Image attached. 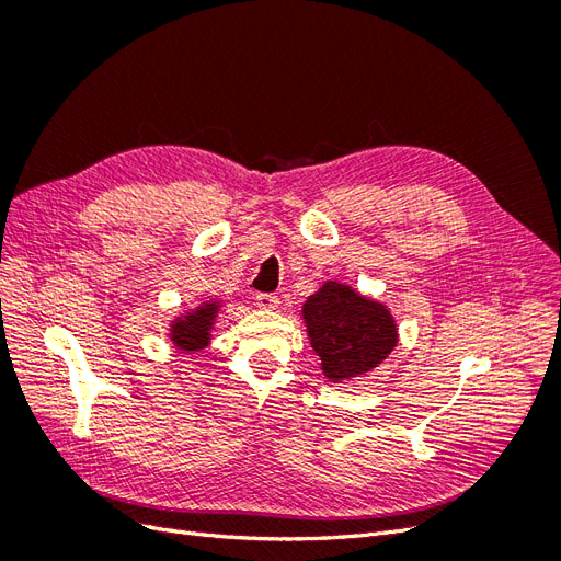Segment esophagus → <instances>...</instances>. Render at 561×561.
Instances as JSON below:
<instances>
[{"label":"esophagus","mask_w":561,"mask_h":561,"mask_svg":"<svg viewBox=\"0 0 561 561\" xmlns=\"http://www.w3.org/2000/svg\"><path fill=\"white\" fill-rule=\"evenodd\" d=\"M254 301H257V307L264 309V311H271L278 307V295H271V293H257V297H254Z\"/></svg>","instance_id":"1"}]
</instances>
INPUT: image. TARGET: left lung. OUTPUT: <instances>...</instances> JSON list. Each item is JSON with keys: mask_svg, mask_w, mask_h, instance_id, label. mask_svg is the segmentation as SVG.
<instances>
[{"mask_svg": "<svg viewBox=\"0 0 561 561\" xmlns=\"http://www.w3.org/2000/svg\"><path fill=\"white\" fill-rule=\"evenodd\" d=\"M322 375L346 381L379 367L398 344L396 320L383 304L328 280L301 309Z\"/></svg>", "mask_w": 561, "mask_h": 561, "instance_id": "obj_1", "label": "left lung"}]
</instances>
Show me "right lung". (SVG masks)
<instances>
[{
  "instance_id": "add662e5",
  "label": "right lung",
  "mask_w": 561,
  "mask_h": 561,
  "mask_svg": "<svg viewBox=\"0 0 561 561\" xmlns=\"http://www.w3.org/2000/svg\"><path fill=\"white\" fill-rule=\"evenodd\" d=\"M219 311L217 301H203L192 313L173 320L171 342L182 351H201L210 342V330Z\"/></svg>"
}]
</instances>
